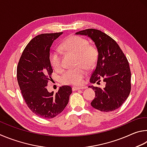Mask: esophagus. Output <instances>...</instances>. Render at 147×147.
Listing matches in <instances>:
<instances>
[{
	"instance_id": "obj_1",
	"label": "esophagus",
	"mask_w": 147,
	"mask_h": 147,
	"mask_svg": "<svg viewBox=\"0 0 147 147\" xmlns=\"http://www.w3.org/2000/svg\"><path fill=\"white\" fill-rule=\"evenodd\" d=\"M85 88H86V86H81V87L74 86V87H73V90H84Z\"/></svg>"
}]
</instances>
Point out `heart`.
Returning a JSON list of instances; mask_svg holds the SVG:
<instances>
[{"instance_id":"heart-1","label":"heart","mask_w":147,"mask_h":147,"mask_svg":"<svg viewBox=\"0 0 147 147\" xmlns=\"http://www.w3.org/2000/svg\"><path fill=\"white\" fill-rule=\"evenodd\" d=\"M61 48L66 52L76 54L75 68L67 70L61 76L62 83L79 86L83 84L87 75V69L94 68L98 59V51L96 46L90 44L85 38L71 35L68 36L61 45ZM51 65L56 71L63 70L61 56L57 51H51L50 54Z\"/></svg>"}]
</instances>
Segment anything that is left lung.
<instances>
[{"label":"left lung","instance_id":"obj_1","mask_svg":"<svg viewBox=\"0 0 147 147\" xmlns=\"http://www.w3.org/2000/svg\"><path fill=\"white\" fill-rule=\"evenodd\" d=\"M76 34L87 35L94 41L98 51L96 68L90 81L105 83V88L91 86L96 97L91 105L102 112L114 111L121 106L131 90V71L127 57L115 41L101 31L90 28Z\"/></svg>","mask_w":147,"mask_h":147}]
</instances>
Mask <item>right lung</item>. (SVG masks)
I'll return each mask as SVG.
<instances>
[{"label": "right lung", "mask_w": 147, "mask_h": 147, "mask_svg": "<svg viewBox=\"0 0 147 147\" xmlns=\"http://www.w3.org/2000/svg\"><path fill=\"white\" fill-rule=\"evenodd\" d=\"M63 32L42 33L36 36L26 46L18 63L17 78L28 107L44 119L55 117L68 103L71 87L61 86L56 94L46 89L53 69L50 62V47Z\"/></svg>", "instance_id": "obj_1"}]
</instances>
